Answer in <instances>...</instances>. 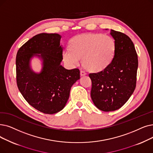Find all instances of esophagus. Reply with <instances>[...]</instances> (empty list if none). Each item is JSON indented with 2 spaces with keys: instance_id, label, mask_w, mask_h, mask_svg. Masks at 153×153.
I'll list each match as a JSON object with an SVG mask.
<instances>
[{
  "instance_id": "1",
  "label": "esophagus",
  "mask_w": 153,
  "mask_h": 153,
  "mask_svg": "<svg viewBox=\"0 0 153 153\" xmlns=\"http://www.w3.org/2000/svg\"><path fill=\"white\" fill-rule=\"evenodd\" d=\"M80 74H81V76H84V75L86 74V73H85V72L84 71H81Z\"/></svg>"
}]
</instances>
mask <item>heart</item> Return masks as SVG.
<instances>
[{"mask_svg": "<svg viewBox=\"0 0 153 153\" xmlns=\"http://www.w3.org/2000/svg\"><path fill=\"white\" fill-rule=\"evenodd\" d=\"M69 46L62 54L65 62L72 67L78 65L82 58L84 67L92 72L104 69L111 62L115 51L114 40L101 34L76 36L69 41Z\"/></svg>", "mask_w": 153, "mask_h": 153, "instance_id": "b5f03b06", "label": "heart"}]
</instances>
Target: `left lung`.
<instances>
[{"instance_id": "left-lung-1", "label": "left lung", "mask_w": 153, "mask_h": 153, "mask_svg": "<svg viewBox=\"0 0 153 153\" xmlns=\"http://www.w3.org/2000/svg\"><path fill=\"white\" fill-rule=\"evenodd\" d=\"M114 39V56L102 71L90 73L91 99L101 111H116L128 101L136 85L137 54L131 39L121 32L112 30Z\"/></svg>"}]
</instances>
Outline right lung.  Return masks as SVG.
<instances>
[{"mask_svg": "<svg viewBox=\"0 0 153 153\" xmlns=\"http://www.w3.org/2000/svg\"><path fill=\"white\" fill-rule=\"evenodd\" d=\"M61 38L58 34H37L22 45L16 56L18 89L26 101L44 114L61 111L69 97L72 85L80 79L79 69L68 70L61 65L63 59ZM34 55L43 60L39 74L30 68V60Z\"/></svg>", "mask_w": 153, "mask_h": 153, "instance_id": "right-lung-1", "label": "right lung"}]
</instances>
